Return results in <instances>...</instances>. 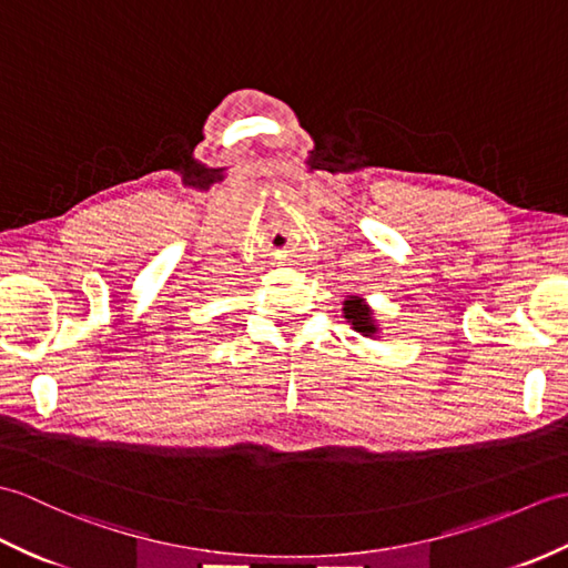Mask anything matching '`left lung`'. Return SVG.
<instances>
[{
  "label": "left lung",
  "mask_w": 568,
  "mask_h": 568,
  "mask_svg": "<svg viewBox=\"0 0 568 568\" xmlns=\"http://www.w3.org/2000/svg\"><path fill=\"white\" fill-rule=\"evenodd\" d=\"M344 305H346V307H344V315H346L348 322L354 324L356 332H361L364 336L376 334V327H373V320H371V310H368L364 303H361L358 297L346 300Z\"/></svg>",
  "instance_id": "8db88e82"
}]
</instances>
